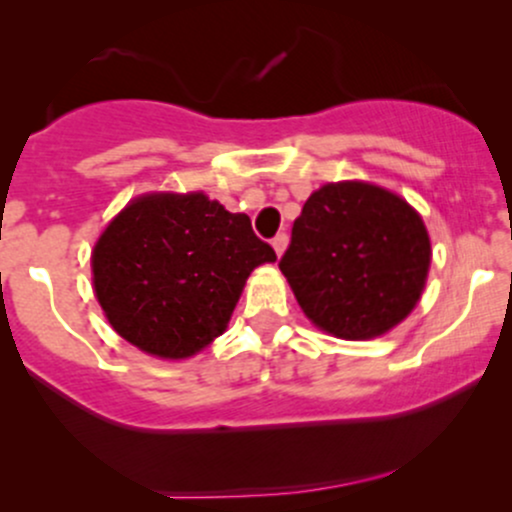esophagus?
<instances>
[{
	"instance_id": "1",
	"label": "esophagus",
	"mask_w": 512,
	"mask_h": 512,
	"mask_svg": "<svg viewBox=\"0 0 512 512\" xmlns=\"http://www.w3.org/2000/svg\"><path fill=\"white\" fill-rule=\"evenodd\" d=\"M286 243H289V236H286V233H276V236L272 238V248L276 250V255H281V252H284Z\"/></svg>"
}]
</instances>
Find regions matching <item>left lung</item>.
<instances>
[{"instance_id": "left-lung-1", "label": "left lung", "mask_w": 512, "mask_h": 512, "mask_svg": "<svg viewBox=\"0 0 512 512\" xmlns=\"http://www.w3.org/2000/svg\"><path fill=\"white\" fill-rule=\"evenodd\" d=\"M428 264L426 226L402 197L366 182H337L303 204L279 269L320 330L370 339L411 313Z\"/></svg>"}]
</instances>
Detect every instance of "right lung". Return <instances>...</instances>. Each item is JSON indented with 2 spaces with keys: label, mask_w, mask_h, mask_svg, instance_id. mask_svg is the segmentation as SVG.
Listing matches in <instances>:
<instances>
[{
  "label": "right lung",
  "mask_w": 512,
  "mask_h": 512,
  "mask_svg": "<svg viewBox=\"0 0 512 512\" xmlns=\"http://www.w3.org/2000/svg\"><path fill=\"white\" fill-rule=\"evenodd\" d=\"M276 252L202 192L134 199L93 250L110 325L146 354L187 358L219 337L252 269Z\"/></svg>",
  "instance_id": "obj_1"
}]
</instances>
